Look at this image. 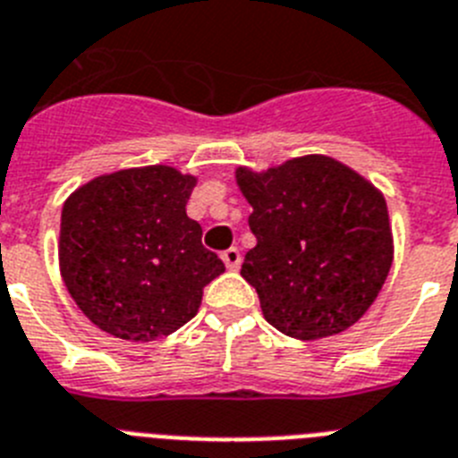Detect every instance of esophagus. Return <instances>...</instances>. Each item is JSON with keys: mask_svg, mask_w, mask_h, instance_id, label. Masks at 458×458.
Wrapping results in <instances>:
<instances>
[{"mask_svg": "<svg viewBox=\"0 0 458 458\" xmlns=\"http://www.w3.org/2000/svg\"><path fill=\"white\" fill-rule=\"evenodd\" d=\"M221 258H224L225 267H228L230 272H234V269H240V265H242V253H240V249H237V246H230L228 251L221 253Z\"/></svg>", "mask_w": 458, "mask_h": 458, "instance_id": "34e87169", "label": "esophagus"}]
</instances>
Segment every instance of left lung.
Listing matches in <instances>:
<instances>
[{
    "instance_id": "1",
    "label": "left lung",
    "mask_w": 458,
    "mask_h": 458,
    "mask_svg": "<svg viewBox=\"0 0 458 458\" xmlns=\"http://www.w3.org/2000/svg\"><path fill=\"white\" fill-rule=\"evenodd\" d=\"M234 180L253 207L249 225L258 240L242 276L256 288L265 320L300 341L352 327L394 260L383 191L325 154L267 170L240 165Z\"/></svg>"
}]
</instances>
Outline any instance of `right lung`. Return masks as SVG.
<instances>
[{"label":"right lung","mask_w":458,"mask_h":458,"mask_svg":"<svg viewBox=\"0 0 458 458\" xmlns=\"http://www.w3.org/2000/svg\"><path fill=\"white\" fill-rule=\"evenodd\" d=\"M196 184V174L158 163L98 174L64 200L59 272L98 329L133 344L168 336L225 272L186 216Z\"/></svg>","instance_id":"1"}]
</instances>
